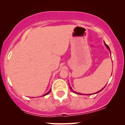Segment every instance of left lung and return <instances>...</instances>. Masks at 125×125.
<instances>
[{"instance_id":"1","label":"left lung","mask_w":125,"mask_h":125,"mask_svg":"<svg viewBox=\"0 0 125 125\" xmlns=\"http://www.w3.org/2000/svg\"><path fill=\"white\" fill-rule=\"evenodd\" d=\"M104 45H105V46H106V48L107 49H108V50H109V52H110V49H109V46H107V44L105 43V42H104ZM110 54H111V53H110ZM106 85H105V86H104V87H105V86H106ZM104 88H103V89H101V90H99V92H96V94H97V93L100 92V91H102V90H103V89H104ZM69 87H70V89H71V91H72V92H73V93H74V94H80V93H78V92H75V91H73V89H72V88H71V86H69ZM89 94H87V95H89Z\"/></svg>"}]
</instances>
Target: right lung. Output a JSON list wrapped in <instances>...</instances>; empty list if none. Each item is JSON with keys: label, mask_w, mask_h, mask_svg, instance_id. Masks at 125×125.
I'll return each mask as SVG.
<instances>
[{"label": "right lung", "mask_w": 125, "mask_h": 125, "mask_svg": "<svg viewBox=\"0 0 125 125\" xmlns=\"http://www.w3.org/2000/svg\"><path fill=\"white\" fill-rule=\"evenodd\" d=\"M51 89L49 90V91L48 92H47L46 94H43V96H46V95H47V94H49V93H50V92H51Z\"/></svg>", "instance_id": "right-lung-1"}]
</instances>
